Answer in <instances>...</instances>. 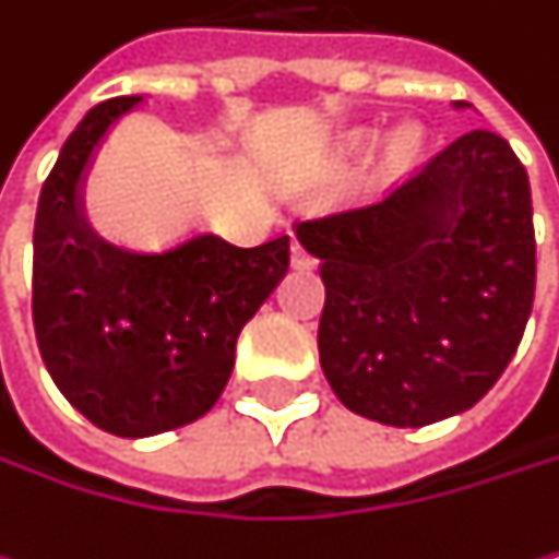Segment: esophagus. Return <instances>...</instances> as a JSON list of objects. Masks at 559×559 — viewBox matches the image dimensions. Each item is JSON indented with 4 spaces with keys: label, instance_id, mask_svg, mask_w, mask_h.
Returning a JSON list of instances; mask_svg holds the SVG:
<instances>
[{
    "label": "esophagus",
    "instance_id": "obj_1",
    "mask_svg": "<svg viewBox=\"0 0 559 559\" xmlns=\"http://www.w3.org/2000/svg\"><path fill=\"white\" fill-rule=\"evenodd\" d=\"M292 264H295V267H301V271L314 264V258L301 248V241H295V245H292Z\"/></svg>",
    "mask_w": 559,
    "mask_h": 559
}]
</instances>
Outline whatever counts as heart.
<instances>
[{
	"label": "heart",
	"mask_w": 559,
	"mask_h": 559,
	"mask_svg": "<svg viewBox=\"0 0 559 559\" xmlns=\"http://www.w3.org/2000/svg\"><path fill=\"white\" fill-rule=\"evenodd\" d=\"M417 155H420V132L417 129H401L391 139V148H388V158H384V175L394 178V175L407 171Z\"/></svg>",
	"instance_id": "obj_1"
}]
</instances>
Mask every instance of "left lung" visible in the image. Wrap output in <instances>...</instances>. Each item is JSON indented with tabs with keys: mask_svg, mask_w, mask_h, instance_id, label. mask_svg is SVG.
I'll list each match as a JSON object with an SVG mask.
<instances>
[{
	"mask_svg": "<svg viewBox=\"0 0 559 559\" xmlns=\"http://www.w3.org/2000/svg\"><path fill=\"white\" fill-rule=\"evenodd\" d=\"M467 108V102H454ZM321 261V368L337 401L391 427L474 407L524 337L537 241L531 181L474 129L384 202L298 225Z\"/></svg>",
	"mask_w": 559,
	"mask_h": 559,
	"instance_id": "obj_1",
	"label": "left lung"
}]
</instances>
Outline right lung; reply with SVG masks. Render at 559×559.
<instances>
[{
	"mask_svg": "<svg viewBox=\"0 0 559 559\" xmlns=\"http://www.w3.org/2000/svg\"><path fill=\"white\" fill-rule=\"evenodd\" d=\"M139 102L108 98L82 118L38 194L32 235L43 361L66 401L115 437H152L209 414L231 378L241 328L292 261L288 235L258 248L194 235L165 251H129L88 228L85 168Z\"/></svg>",
	"mask_w": 559,
	"mask_h": 559,
	"instance_id": "right-lung-1",
	"label": "right lung"
}]
</instances>
